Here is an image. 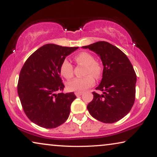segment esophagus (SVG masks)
I'll list each match as a JSON object with an SVG mask.
<instances>
[{"label":"esophagus","mask_w":157,"mask_h":157,"mask_svg":"<svg viewBox=\"0 0 157 157\" xmlns=\"http://www.w3.org/2000/svg\"><path fill=\"white\" fill-rule=\"evenodd\" d=\"M83 94L82 92H76L75 93V95H76V96H81Z\"/></svg>","instance_id":"1"}]
</instances>
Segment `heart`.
I'll list each match as a JSON object with an SVG mask.
<instances>
[{"instance_id": "heart-1", "label": "heart", "mask_w": 157, "mask_h": 157, "mask_svg": "<svg viewBox=\"0 0 157 157\" xmlns=\"http://www.w3.org/2000/svg\"><path fill=\"white\" fill-rule=\"evenodd\" d=\"M75 61L78 64L86 66V75H89L83 78H76L67 83L66 87L69 91L83 92L95 83V78H99L102 73L101 65L96 61L93 55L88 52L79 53L75 56ZM60 73L64 78L69 79L74 75V67L68 59H64L60 66ZM92 75V76H90Z\"/></svg>"}]
</instances>
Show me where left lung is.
Listing matches in <instances>:
<instances>
[{
	"mask_svg": "<svg viewBox=\"0 0 157 157\" xmlns=\"http://www.w3.org/2000/svg\"><path fill=\"white\" fill-rule=\"evenodd\" d=\"M96 53L101 60L102 79L93 92L87 109L92 117L106 124L114 123L128 114L135 101L136 76L128 57L117 47L106 41L82 46Z\"/></svg>",
	"mask_w": 157,
	"mask_h": 157,
	"instance_id": "8db88e82",
	"label": "left lung"
}]
</instances>
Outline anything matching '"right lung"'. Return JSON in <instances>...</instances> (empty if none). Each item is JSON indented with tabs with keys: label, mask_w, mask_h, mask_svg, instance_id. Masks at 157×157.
<instances>
[{
	"label": "right lung",
	"mask_w": 157,
	"mask_h": 157,
	"mask_svg": "<svg viewBox=\"0 0 157 157\" xmlns=\"http://www.w3.org/2000/svg\"><path fill=\"white\" fill-rule=\"evenodd\" d=\"M78 47L46 44L30 56L21 68L18 94L28 118L40 127L53 128L63 124L69 116L74 92L59 93L64 85L60 66Z\"/></svg>",
	"instance_id": "obj_1"
}]
</instances>
